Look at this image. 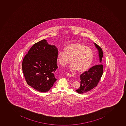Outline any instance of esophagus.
Wrapping results in <instances>:
<instances>
[{"label":"esophagus","mask_w":126,"mask_h":126,"mask_svg":"<svg viewBox=\"0 0 126 126\" xmlns=\"http://www.w3.org/2000/svg\"><path fill=\"white\" fill-rule=\"evenodd\" d=\"M67 75L68 76L70 77H73V75H72V74H70V73H67Z\"/></svg>","instance_id":"esophagus-1"}]
</instances>
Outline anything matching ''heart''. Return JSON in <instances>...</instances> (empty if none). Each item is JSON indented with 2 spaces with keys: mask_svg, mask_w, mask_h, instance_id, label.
<instances>
[{
  "mask_svg": "<svg viewBox=\"0 0 126 126\" xmlns=\"http://www.w3.org/2000/svg\"><path fill=\"white\" fill-rule=\"evenodd\" d=\"M93 58L92 49L79 43L68 45L64 48V51L60 50L57 54V60L62 66L72 64L70 69L81 72L88 69L91 65Z\"/></svg>",
  "mask_w": 126,
  "mask_h": 126,
  "instance_id": "heart-1",
  "label": "heart"
}]
</instances>
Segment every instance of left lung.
Returning <instances> with one entry per match:
<instances>
[{"instance_id": "8db88e82", "label": "left lung", "mask_w": 126, "mask_h": 126, "mask_svg": "<svg viewBox=\"0 0 126 126\" xmlns=\"http://www.w3.org/2000/svg\"><path fill=\"white\" fill-rule=\"evenodd\" d=\"M97 49L99 61L102 63L103 51L102 48L94 43ZM103 66L102 64L95 65L80 75V87L76 92L79 94H83L89 92L96 87L103 74Z\"/></svg>"}]
</instances>
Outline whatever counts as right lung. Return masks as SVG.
Listing matches in <instances>:
<instances>
[{
	"instance_id": "1",
	"label": "right lung",
	"mask_w": 126,
	"mask_h": 126,
	"mask_svg": "<svg viewBox=\"0 0 126 126\" xmlns=\"http://www.w3.org/2000/svg\"><path fill=\"white\" fill-rule=\"evenodd\" d=\"M58 49L45 39L34 44L22 63V69L29 85L39 92L49 91L57 81L54 72Z\"/></svg>"
}]
</instances>
